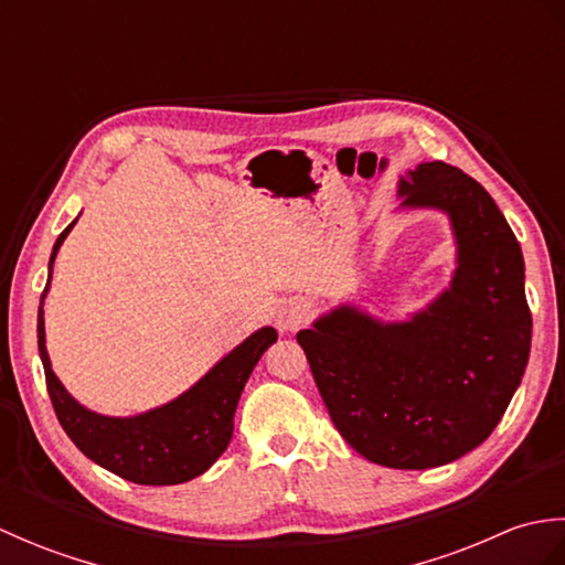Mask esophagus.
Instances as JSON below:
<instances>
[{
  "label": "esophagus",
  "instance_id": "obj_1",
  "mask_svg": "<svg viewBox=\"0 0 565 565\" xmlns=\"http://www.w3.org/2000/svg\"><path fill=\"white\" fill-rule=\"evenodd\" d=\"M310 318V310L303 301H298V298H289V301H284L276 310V328L281 332H296L301 330Z\"/></svg>",
  "mask_w": 565,
  "mask_h": 565
}]
</instances>
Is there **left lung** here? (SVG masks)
<instances>
[{"instance_id": "left-lung-1", "label": "left lung", "mask_w": 565, "mask_h": 565, "mask_svg": "<svg viewBox=\"0 0 565 565\" xmlns=\"http://www.w3.org/2000/svg\"><path fill=\"white\" fill-rule=\"evenodd\" d=\"M398 196L403 209L449 215V289L403 322L340 306L296 340L347 444L374 463L423 471L495 429L530 362L532 313L518 237L473 177L423 162L401 177Z\"/></svg>"}]
</instances>
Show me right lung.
<instances>
[{
  "label": "right lung",
  "instance_id": "obj_1",
  "mask_svg": "<svg viewBox=\"0 0 565 565\" xmlns=\"http://www.w3.org/2000/svg\"><path fill=\"white\" fill-rule=\"evenodd\" d=\"M72 221L53 245V262L70 235ZM47 274L39 308V352L45 369V386L60 425L75 447L106 471L140 486H177L201 476L227 449L233 437V417L245 383L267 347L276 342L274 328H262L225 354L206 376L179 398L134 417L92 413L65 391L55 376L45 350L43 298L51 289Z\"/></svg>",
  "mask_w": 565,
  "mask_h": 565
}]
</instances>
